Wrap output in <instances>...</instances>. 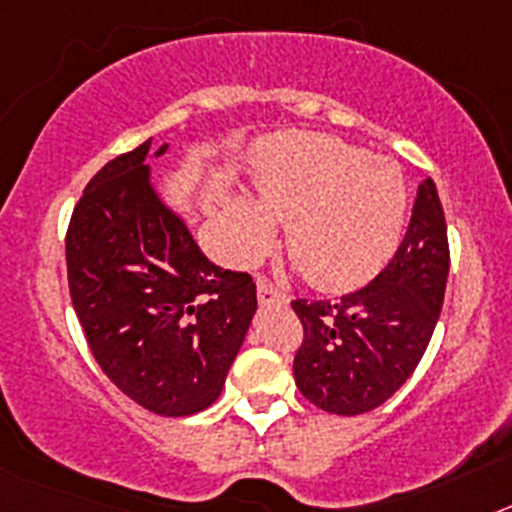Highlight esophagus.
<instances>
[{
    "instance_id": "obj_1",
    "label": "esophagus",
    "mask_w": 512,
    "mask_h": 512,
    "mask_svg": "<svg viewBox=\"0 0 512 512\" xmlns=\"http://www.w3.org/2000/svg\"><path fill=\"white\" fill-rule=\"evenodd\" d=\"M256 287H259V302L261 305H287V295L282 289H277L271 282H266L264 277L256 279Z\"/></svg>"
}]
</instances>
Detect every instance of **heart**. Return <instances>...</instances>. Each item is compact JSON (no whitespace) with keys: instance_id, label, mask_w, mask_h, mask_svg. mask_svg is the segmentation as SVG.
<instances>
[{"instance_id":"b5f03b06","label":"heart","mask_w":512,"mask_h":512,"mask_svg":"<svg viewBox=\"0 0 512 512\" xmlns=\"http://www.w3.org/2000/svg\"><path fill=\"white\" fill-rule=\"evenodd\" d=\"M259 206L228 205L233 253L261 259L284 223V251L310 284L346 292L379 274L400 243L408 184L390 158L323 133L284 135L261 156L253 176Z\"/></svg>"}]
</instances>
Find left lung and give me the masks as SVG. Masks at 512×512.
<instances>
[{
    "label": "left lung",
    "instance_id": "1",
    "mask_svg": "<svg viewBox=\"0 0 512 512\" xmlns=\"http://www.w3.org/2000/svg\"><path fill=\"white\" fill-rule=\"evenodd\" d=\"M449 259L441 200L425 179L405 238L372 282L336 300H292L302 323L295 382L315 408L361 415L400 390L441 315Z\"/></svg>",
    "mask_w": 512,
    "mask_h": 512
}]
</instances>
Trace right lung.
Here are the masks:
<instances>
[{
  "label": "right lung",
  "instance_id": "add662e5",
  "mask_svg": "<svg viewBox=\"0 0 512 512\" xmlns=\"http://www.w3.org/2000/svg\"><path fill=\"white\" fill-rule=\"evenodd\" d=\"M148 148L151 138L112 158L76 202L69 292L89 351L117 390L182 418L220 397L256 312V282L210 264L161 205L143 164Z\"/></svg>",
  "mask_w": 512,
  "mask_h": 512
}]
</instances>
